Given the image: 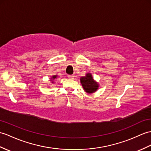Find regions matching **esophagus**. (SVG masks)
Returning <instances> with one entry per match:
<instances>
[{"label": "esophagus", "instance_id": "1", "mask_svg": "<svg viewBox=\"0 0 151 151\" xmlns=\"http://www.w3.org/2000/svg\"><path fill=\"white\" fill-rule=\"evenodd\" d=\"M68 78H69V79H73V78H74V76H73V75H68Z\"/></svg>", "mask_w": 151, "mask_h": 151}]
</instances>
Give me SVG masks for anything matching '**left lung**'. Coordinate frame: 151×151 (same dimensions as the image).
<instances>
[{
	"label": "left lung",
	"mask_w": 151,
	"mask_h": 151,
	"mask_svg": "<svg viewBox=\"0 0 151 151\" xmlns=\"http://www.w3.org/2000/svg\"><path fill=\"white\" fill-rule=\"evenodd\" d=\"M80 82L84 91L87 93H93L99 89V85L96 81H94L93 77L91 73H87L85 76L80 78Z\"/></svg>",
	"instance_id": "obj_1"
}]
</instances>
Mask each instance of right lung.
Wrapping results in <instances>:
<instances>
[{"mask_svg":"<svg viewBox=\"0 0 151 151\" xmlns=\"http://www.w3.org/2000/svg\"><path fill=\"white\" fill-rule=\"evenodd\" d=\"M56 78H57V75H54V76H52L51 78V81H52V83H53L54 82H52L53 81V80H55Z\"/></svg>","mask_w":151,"mask_h":151,"instance_id":"1","label":"right lung"}]
</instances>
